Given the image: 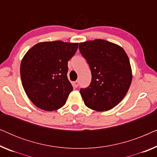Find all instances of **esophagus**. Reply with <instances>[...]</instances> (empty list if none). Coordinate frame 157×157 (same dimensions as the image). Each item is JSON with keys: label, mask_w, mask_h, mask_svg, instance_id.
<instances>
[{"label": "esophagus", "mask_w": 157, "mask_h": 157, "mask_svg": "<svg viewBox=\"0 0 157 157\" xmlns=\"http://www.w3.org/2000/svg\"><path fill=\"white\" fill-rule=\"evenodd\" d=\"M78 83H79V82H78V81H74V87L75 88H77L78 86Z\"/></svg>", "instance_id": "obj_1"}]
</instances>
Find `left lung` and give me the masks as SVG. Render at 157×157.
Returning <instances> with one entry per match:
<instances>
[{"label":"left lung","instance_id":"1","mask_svg":"<svg viewBox=\"0 0 157 157\" xmlns=\"http://www.w3.org/2000/svg\"><path fill=\"white\" fill-rule=\"evenodd\" d=\"M91 71V84L80 94L86 106L97 111L110 110L126 96L132 81L129 59L123 48L102 39L79 44Z\"/></svg>","mask_w":157,"mask_h":157}]
</instances>
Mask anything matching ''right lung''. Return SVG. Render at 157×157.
I'll return each mask as SVG.
<instances>
[{
    "label": "right lung",
    "instance_id": "obj_1",
    "mask_svg": "<svg viewBox=\"0 0 157 157\" xmlns=\"http://www.w3.org/2000/svg\"><path fill=\"white\" fill-rule=\"evenodd\" d=\"M78 43L61 40L36 44L21 63L24 91L38 108L52 111L66 104L73 86L67 76L68 61L78 49Z\"/></svg>",
    "mask_w": 157,
    "mask_h": 157
}]
</instances>
